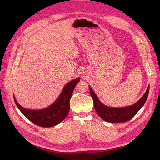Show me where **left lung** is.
<instances>
[{
    "label": "left lung",
    "mask_w": 160,
    "mask_h": 160,
    "mask_svg": "<svg viewBox=\"0 0 160 160\" xmlns=\"http://www.w3.org/2000/svg\"><path fill=\"white\" fill-rule=\"evenodd\" d=\"M149 87L148 88L142 98L135 104L125 108H113L105 106L101 103L95 94L93 89L89 87L90 94L93 100L96 112L101 119L109 123L125 122L132 119L146 103L149 93Z\"/></svg>",
    "instance_id": "left-lung-1"
}]
</instances>
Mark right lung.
<instances>
[{"label":"right lung","instance_id":"obj_1","mask_svg":"<svg viewBox=\"0 0 160 160\" xmlns=\"http://www.w3.org/2000/svg\"><path fill=\"white\" fill-rule=\"evenodd\" d=\"M76 79L67 83L55 102L49 107L41 110H31L22 108L18 103L15 98L14 100L17 108L25 117L37 125L49 128L59 124L68 115L70 109L69 101L75 85L80 81Z\"/></svg>","mask_w":160,"mask_h":160}]
</instances>
